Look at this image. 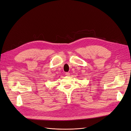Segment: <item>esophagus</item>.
Masks as SVG:
<instances>
[{"label": "esophagus", "mask_w": 131, "mask_h": 131, "mask_svg": "<svg viewBox=\"0 0 131 131\" xmlns=\"http://www.w3.org/2000/svg\"><path fill=\"white\" fill-rule=\"evenodd\" d=\"M65 75H67V76H70V73H69V72H66V73H65Z\"/></svg>", "instance_id": "1"}]
</instances>
